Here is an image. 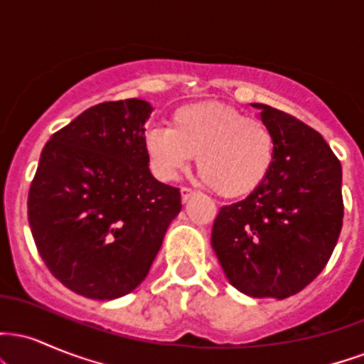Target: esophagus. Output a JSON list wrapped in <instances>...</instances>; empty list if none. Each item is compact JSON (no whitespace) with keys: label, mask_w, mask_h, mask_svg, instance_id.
Returning <instances> with one entry per match:
<instances>
[{"label":"esophagus","mask_w":364,"mask_h":364,"mask_svg":"<svg viewBox=\"0 0 364 364\" xmlns=\"http://www.w3.org/2000/svg\"><path fill=\"white\" fill-rule=\"evenodd\" d=\"M191 195H195V191L191 188H181V202L186 203L191 198Z\"/></svg>","instance_id":"esophagus-1"}]
</instances>
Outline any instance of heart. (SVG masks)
<instances>
[{
    "label": "heart",
    "instance_id": "b5f03b06",
    "mask_svg": "<svg viewBox=\"0 0 364 364\" xmlns=\"http://www.w3.org/2000/svg\"><path fill=\"white\" fill-rule=\"evenodd\" d=\"M144 149L154 174L162 181L176 179L196 157L203 183L224 198H240L269 176L275 140L265 121L205 102L178 107L169 128H149Z\"/></svg>",
    "mask_w": 364,
    "mask_h": 364
}]
</instances>
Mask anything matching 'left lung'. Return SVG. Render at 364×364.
<instances>
[{
  "label": "left lung",
  "mask_w": 364,
  "mask_h": 364,
  "mask_svg": "<svg viewBox=\"0 0 364 364\" xmlns=\"http://www.w3.org/2000/svg\"><path fill=\"white\" fill-rule=\"evenodd\" d=\"M274 133L269 176L219 210L212 248L228 281L252 298L286 299L327 265L342 229V168L318 132L252 104Z\"/></svg>",
  "instance_id": "1"
}]
</instances>
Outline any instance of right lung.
Returning a JSON list of instances; mask_svg holds the SVG:
<instances>
[{
    "label": "right lung",
    "instance_id": "add662e5",
    "mask_svg": "<svg viewBox=\"0 0 364 364\" xmlns=\"http://www.w3.org/2000/svg\"><path fill=\"white\" fill-rule=\"evenodd\" d=\"M154 107L141 99L102 102L49 139L28 191V224L39 255L63 286L116 299L147 277L178 188L157 181L144 149Z\"/></svg>",
    "mask_w": 364,
    "mask_h": 364
}]
</instances>
